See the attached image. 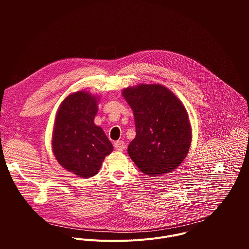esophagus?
<instances>
[{
  "label": "esophagus",
  "mask_w": 249,
  "mask_h": 249,
  "mask_svg": "<svg viewBox=\"0 0 249 249\" xmlns=\"http://www.w3.org/2000/svg\"><path fill=\"white\" fill-rule=\"evenodd\" d=\"M114 148H115V150L122 152L125 150V143L123 141H116L114 143Z\"/></svg>",
  "instance_id": "esophagus-1"
}]
</instances>
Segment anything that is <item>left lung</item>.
Masks as SVG:
<instances>
[{"label": "left lung", "instance_id": "8db88e82", "mask_svg": "<svg viewBox=\"0 0 249 249\" xmlns=\"http://www.w3.org/2000/svg\"><path fill=\"white\" fill-rule=\"evenodd\" d=\"M122 95L135 118L136 137L128 146L134 163L150 176L178 167L192 140L188 113L181 101L159 84L129 87Z\"/></svg>", "mask_w": 249, "mask_h": 249}]
</instances>
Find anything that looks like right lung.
<instances>
[{"instance_id": "add662e5", "label": "right lung", "mask_w": 249, "mask_h": 249, "mask_svg": "<svg viewBox=\"0 0 249 249\" xmlns=\"http://www.w3.org/2000/svg\"><path fill=\"white\" fill-rule=\"evenodd\" d=\"M97 96L81 90L68 95L57 111L52 151L58 162L82 178L94 176L113 146L101 127L94 124Z\"/></svg>"}]
</instances>
